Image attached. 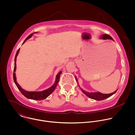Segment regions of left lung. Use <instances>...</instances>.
Returning <instances> with one entry per match:
<instances>
[{
    "label": "left lung",
    "mask_w": 135,
    "mask_h": 135,
    "mask_svg": "<svg viewBox=\"0 0 135 135\" xmlns=\"http://www.w3.org/2000/svg\"><path fill=\"white\" fill-rule=\"evenodd\" d=\"M101 38H103L104 40H105V39H111V40H113V38L110 36H109V35L108 34H104L101 37ZM76 79V78H75ZM76 80L77 81V79H76ZM81 91L85 94L88 97L92 99H94V100H104V99H105L109 97H110V96H111L112 95H113L114 93H115L116 92V91L117 90H116L115 91H114V92L113 93H110V94H102L100 92H96V93H88L87 92H85V91H83L82 89H81Z\"/></svg>",
    "instance_id": "obj_1"
}]
</instances>
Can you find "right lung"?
I'll return each instance as SVG.
<instances>
[{
  "mask_svg": "<svg viewBox=\"0 0 135 135\" xmlns=\"http://www.w3.org/2000/svg\"><path fill=\"white\" fill-rule=\"evenodd\" d=\"M37 33V32H35V33ZM33 33L30 34L26 38V40L24 41V42H23V44H24L26 40H27L30 37H31L33 35ZM19 51H20V49L18 50L17 53L16 54L15 57V65H14V72L16 71V57H17V56L18 55ZM61 73H62L61 71H60V72L58 73L57 75H56V79L55 82L53 86H52L49 89H47L46 90L41 91V92H28V91H26L23 90L22 88H21V87L20 86V85H18V84L17 83L16 78V76H15V73H13V79H14V82H15L17 87L20 90V91L22 93V94H23L25 97H26L27 98H28V99H30L35 100H43V99L46 98L47 97H49L53 92V91L55 90V89L56 87V86L57 85V83H58V82L59 81L60 77V75H61Z\"/></svg>",
  "mask_w": 135,
  "mask_h": 135,
  "instance_id": "add662e5",
  "label": "right lung"
}]
</instances>
